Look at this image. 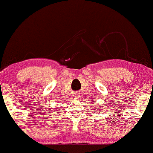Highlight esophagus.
Instances as JSON below:
<instances>
[{"label":"esophagus","instance_id":"1","mask_svg":"<svg viewBox=\"0 0 153 153\" xmlns=\"http://www.w3.org/2000/svg\"><path fill=\"white\" fill-rule=\"evenodd\" d=\"M80 95H79V93H75L74 95V99H79L80 98Z\"/></svg>","mask_w":153,"mask_h":153}]
</instances>
